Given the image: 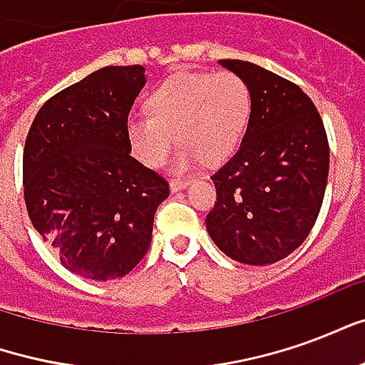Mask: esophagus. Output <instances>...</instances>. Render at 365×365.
Here are the masks:
<instances>
[{"mask_svg":"<svg viewBox=\"0 0 365 365\" xmlns=\"http://www.w3.org/2000/svg\"><path fill=\"white\" fill-rule=\"evenodd\" d=\"M190 183V180H174V182L170 183V190H172V193H178V191L185 190Z\"/></svg>","mask_w":365,"mask_h":365,"instance_id":"1","label":"esophagus"}]
</instances>
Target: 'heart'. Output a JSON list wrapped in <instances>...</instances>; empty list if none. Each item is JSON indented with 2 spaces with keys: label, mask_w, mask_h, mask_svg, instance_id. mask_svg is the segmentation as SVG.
I'll list each match as a JSON object with an SVG mask.
<instances>
[{
  "label": "heart",
  "mask_w": 365,
  "mask_h": 365,
  "mask_svg": "<svg viewBox=\"0 0 365 365\" xmlns=\"http://www.w3.org/2000/svg\"><path fill=\"white\" fill-rule=\"evenodd\" d=\"M144 105L148 115L127 120L135 156L146 168L162 166L178 138L182 148L174 170L187 172L203 158L219 164L237 150L248 128L252 93L235 72H180L152 88Z\"/></svg>",
  "instance_id": "obj_1"
}]
</instances>
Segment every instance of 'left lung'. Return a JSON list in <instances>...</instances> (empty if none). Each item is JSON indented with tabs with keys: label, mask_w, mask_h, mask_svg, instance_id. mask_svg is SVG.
I'll list each match as a JSON object with an SVG mask.
<instances>
[{
	"label": "left lung",
	"mask_w": 365,
	"mask_h": 365,
	"mask_svg": "<svg viewBox=\"0 0 365 365\" xmlns=\"http://www.w3.org/2000/svg\"><path fill=\"white\" fill-rule=\"evenodd\" d=\"M250 88L252 111L237 154L211 180L207 232L232 260L266 266L309 237L329 180V140L305 91L245 60H219Z\"/></svg>",
	"instance_id": "8db88e82"
}]
</instances>
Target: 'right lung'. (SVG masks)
I'll return each mask as SVG.
<instances>
[{
  "label": "right lung",
  "mask_w": 365,
  "mask_h": 365,
  "mask_svg": "<svg viewBox=\"0 0 365 365\" xmlns=\"http://www.w3.org/2000/svg\"><path fill=\"white\" fill-rule=\"evenodd\" d=\"M143 66H105L38 109L23 152L29 219L86 279H115L143 260L168 182L130 156L127 120Z\"/></svg>",
  "instance_id": "right-lung-1"
}]
</instances>
